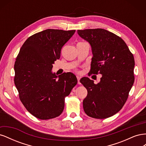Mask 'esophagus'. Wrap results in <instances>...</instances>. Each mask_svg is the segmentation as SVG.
I'll return each instance as SVG.
<instances>
[{
    "instance_id": "esophagus-1",
    "label": "esophagus",
    "mask_w": 146,
    "mask_h": 146,
    "mask_svg": "<svg viewBox=\"0 0 146 146\" xmlns=\"http://www.w3.org/2000/svg\"><path fill=\"white\" fill-rule=\"evenodd\" d=\"M77 80H78V85H80V84H81V83L80 82V76H77Z\"/></svg>"
}]
</instances>
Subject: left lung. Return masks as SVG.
Returning <instances> with one entry per match:
<instances>
[{"mask_svg":"<svg viewBox=\"0 0 146 146\" xmlns=\"http://www.w3.org/2000/svg\"><path fill=\"white\" fill-rule=\"evenodd\" d=\"M77 33L91 46L90 76L102 74L98 84L88 77L80 79L88 91L83 110L93 118L111 117L124 105L133 85V55L121 38L107 30H78Z\"/></svg>","mask_w":146,"mask_h":146,"instance_id":"left-lung-1","label":"left lung"}]
</instances>
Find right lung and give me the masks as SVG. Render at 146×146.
Instances as JSON below:
<instances>
[{
    "instance_id": "1",
    "label": "right lung",
    "mask_w": 146,
    "mask_h": 146,
    "mask_svg": "<svg viewBox=\"0 0 146 146\" xmlns=\"http://www.w3.org/2000/svg\"><path fill=\"white\" fill-rule=\"evenodd\" d=\"M76 30L47 29L30 36L22 46L15 63V84L19 99L35 117L47 120L58 117L64 99L77 85L71 72L52 73L62 47Z\"/></svg>"
}]
</instances>
